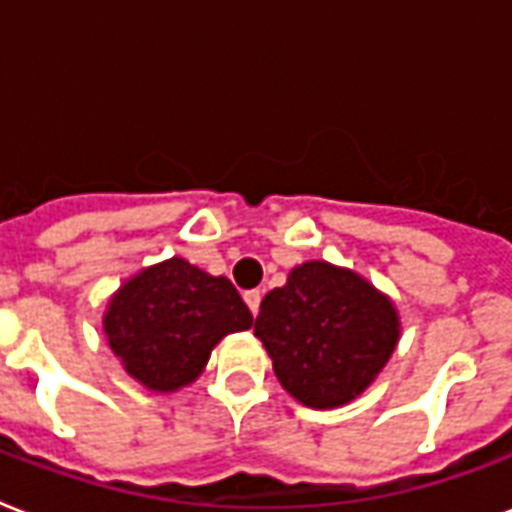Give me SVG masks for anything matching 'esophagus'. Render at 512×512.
<instances>
[{"mask_svg": "<svg viewBox=\"0 0 512 512\" xmlns=\"http://www.w3.org/2000/svg\"><path fill=\"white\" fill-rule=\"evenodd\" d=\"M260 298H263V295H260L257 290L244 292V300H247V306H249V311H252V317H257V311H260Z\"/></svg>", "mask_w": 512, "mask_h": 512, "instance_id": "obj_1", "label": "esophagus"}]
</instances>
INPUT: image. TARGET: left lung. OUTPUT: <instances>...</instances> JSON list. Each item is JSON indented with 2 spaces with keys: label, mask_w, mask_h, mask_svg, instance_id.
Listing matches in <instances>:
<instances>
[{
  "label": "left lung",
  "mask_w": 512,
  "mask_h": 512,
  "mask_svg": "<svg viewBox=\"0 0 512 512\" xmlns=\"http://www.w3.org/2000/svg\"><path fill=\"white\" fill-rule=\"evenodd\" d=\"M400 330L395 300L327 260L295 265L255 319L279 384L317 411L357 400L395 354Z\"/></svg>",
  "instance_id": "obj_1"
}]
</instances>
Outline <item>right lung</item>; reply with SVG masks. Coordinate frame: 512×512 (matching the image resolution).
<instances>
[{
  "mask_svg": "<svg viewBox=\"0 0 512 512\" xmlns=\"http://www.w3.org/2000/svg\"><path fill=\"white\" fill-rule=\"evenodd\" d=\"M101 325L128 376L169 395L204 373L225 335L249 330L252 314L225 276L169 257L120 284Z\"/></svg>",
  "mask_w": 512,
  "mask_h": 512,
  "instance_id": "add662e5",
  "label": "right lung"
}]
</instances>
